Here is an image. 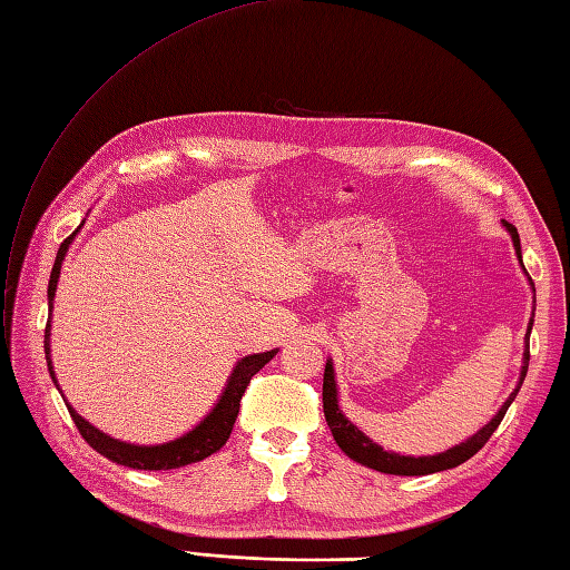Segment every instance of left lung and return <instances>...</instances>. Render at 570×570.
I'll return each instance as SVG.
<instances>
[{
    "label": "left lung",
    "mask_w": 570,
    "mask_h": 570,
    "mask_svg": "<svg viewBox=\"0 0 570 570\" xmlns=\"http://www.w3.org/2000/svg\"><path fill=\"white\" fill-rule=\"evenodd\" d=\"M502 224H504V229L510 232L514 250H517V258H520V263H522L520 234H517L512 224H508V222H502ZM522 268H524V265H522ZM529 285H532V289H534L532 277H529ZM532 324H534V314H532V320H529V326H527V346H524V358H522V373H520V383H517V387L512 390V395L504 400V404L498 410V414L492 416V420L483 429H480V432H475L471 439L461 441L459 446H453L444 453H436V456H416V459L414 456H400V453H392V451H385L383 446L373 444V441L365 436L344 412H341L338 390H336V381H334V365H332V361H326V365H324V385H322L324 416H326L328 429H332L338 449L356 463L368 465V468H373V471L390 473V475H429V473H439V471H446V468H456V465L465 463L468 459L475 456V453L488 444V439L500 426L504 412H508L512 400L517 397V392H520V387L524 383V375H527V368H529V334H532Z\"/></svg>",
    "instance_id": "left-lung-1"
}]
</instances>
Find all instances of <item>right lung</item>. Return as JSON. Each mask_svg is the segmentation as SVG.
Segmentation results:
<instances>
[{
  "instance_id": "right-lung-1",
  "label": "right lung",
  "mask_w": 570,
  "mask_h": 570,
  "mask_svg": "<svg viewBox=\"0 0 570 570\" xmlns=\"http://www.w3.org/2000/svg\"><path fill=\"white\" fill-rule=\"evenodd\" d=\"M75 234H78V232H75ZM75 234H70L66 242L60 244L56 263H53V271H50V281H48V309L50 312H53V297H56V287H58V277H60V265H62V261H66V253L72 244ZM43 348H46V361H48L50 377H53V383L58 387L53 363H50V320L46 324ZM275 353H277V348L253 353V356H246V358L238 361L234 365L229 381H226L222 397L217 400V404H214L212 412L205 416V420H202L193 429V432H187L175 441H166V444L136 446V444H126V441H119V439H111L105 432H99V429L92 426L87 420H82V416L75 412L68 402L66 404H68V412L72 416L75 426H78V432L82 434V439L97 453H102L105 459L119 463V465L136 468V471H170V468H180V465L197 463L202 459H207L226 444V439L232 436L236 414H238V407H242V397H244V392L250 383V377L256 375L263 368V365L275 356Z\"/></svg>"
}]
</instances>
